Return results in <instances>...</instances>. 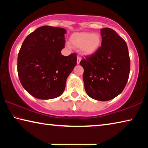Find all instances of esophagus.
I'll return each mask as SVG.
<instances>
[{
    "label": "esophagus",
    "instance_id": "34e87169",
    "mask_svg": "<svg viewBox=\"0 0 148 148\" xmlns=\"http://www.w3.org/2000/svg\"><path fill=\"white\" fill-rule=\"evenodd\" d=\"M80 61H81V58H80L79 57H77V64H79Z\"/></svg>",
    "mask_w": 148,
    "mask_h": 148
}]
</instances>
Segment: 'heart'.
Instances as JSON below:
<instances>
[{"instance_id": "obj_1", "label": "heart", "mask_w": 148, "mask_h": 148, "mask_svg": "<svg viewBox=\"0 0 148 148\" xmlns=\"http://www.w3.org/2000/svg\"><path fill=\"white\" fill-rule=\"evenodd\" d=\"M72 46L81 47V52L84 56H91L98 51L102 44V37L99 33L79 32L72 34L69 39Z\"/></svg>"}]
</instances>
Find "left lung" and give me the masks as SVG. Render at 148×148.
<instances>
[{
	"mask_svg": "<svg viewBox=\"0 0 148 148\" xmlns=\"http://www.w3.org/2000/svg\"><path fill=\"white\" fill-rule=\"evenodd\" d=\"M102 44L80 64L87 94L95 100L110 101L124 89L130 73V57L125 41L113 29L101 30Z\"/></svg>",
	"mask_w": 148,
	"mask_h": 148,
	"instance_id": "left-lung-1",
	"label": "left lung"
}]
</instances>
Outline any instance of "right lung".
<instances>
[{
    "instance_id": "1",
    "label": "right lung",
    "mask_w": 148,
    "mask_h": 148,
    "mask_svg": "<svg viewBox=\"0 0 148 148\" xmlns=\"http://www.w3.org/2000/svg\"><path fill=\"white\" fill-rule=\"evenodd\" d=\"M64 29L38 27L26 37L17 57V73L23 88L38 99L59 97L76 64V53L61 55Z\"/></svg>"
}]
</instances>
